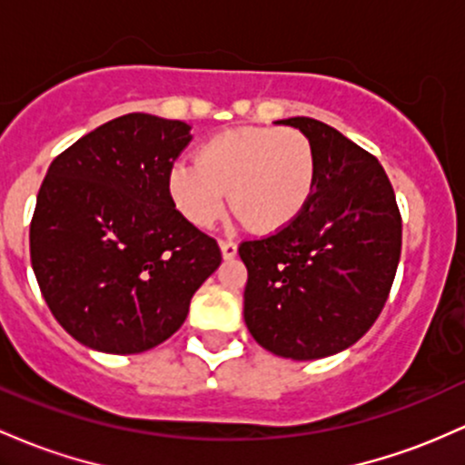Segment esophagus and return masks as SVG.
<instances>
[{
    "mask_svg": "<svg viewBox=\"0 0 465 465\" xmlns=\"http://www.w3.org/2000/svg\"><path fill=\"white\" fill-rule=\"evenodd\" d=\"M221 253H223V258H224V260L236 258V253H238V244H236V242H232V241H221Z\"/></svg>",
    "mask_w": 465,
    "mask_h": 465,
    "instance_id": "obj_1",
    "label": "esophagus"
}]
</instances>
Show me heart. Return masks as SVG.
<instances>
[{"label": "heart", "instance_id": "heart-1", "mask_svg": "<svg viewBox=\"0 0 465 465\" xmlns=\"http://www.w3.org/2000/svg\"><path fill=\"white\" fill-rule=\"evenodd\" d=\"M318 181V156L302 132L236 127L205 141L196 163L167 172V193L185 221L212 227L232 207L256 232H278L307 209Z\"/></svg>", "mask_w": 465, "mask_h": 465}]
</instances>
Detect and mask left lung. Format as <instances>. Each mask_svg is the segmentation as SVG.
Masks as SVG:
<instances>
[{
  "label": "left lung",
  "mask_w": 465,
  "mask_h": 465,
  "mask_svg": "<svg viewBox=\"0 0 465 465\" xmlns=\"http://www.w3.org/2000/svg\"><path fill=\"white\" fill-rule=\"evenodd\" d=\"M278 124L313 143L318 181L293 223L238 247L249 275L244 324L269 353L320 360L353 346L384 309L401 256V216L373 154L309 116Z\"/></svg>",
  "instance_id": "obj_1"
}]
</instances>
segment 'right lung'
Masks as SVG:
<instances>
[{
    "instance_id": "right-lung-1",
    "label": "right lung",
    "mask_w": 465,
    "mask_h": 465,
    "mask_svg": "<svg viewBox=\"0 0 465 465\" xmlns=\"http://www.w3.org/2000/svg\"><path fill=\"white\" fill-rule=\"evenodd\" d=\"M190 130L132 112L81 136L48 167L30 262L57 322L88 349H154L181 329L192 295L221 267L216 241L167 193Z\"/></svg>"
}]
</instances>
